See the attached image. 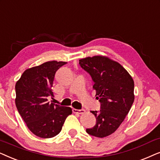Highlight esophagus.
Segmentation results:
<instances>
[{"label": "esophagus", "instance_id": "obj_1", "mask_svg": "<svg viewBox=\"0 0 160 160\" xmlns=\"http://www.w3.org/2000/svg\"><path fill=\"white\" fill-rule=\"evenodd\" d=\"M72 111H73V112H74V113L83 114V113H85V112H86V110H85L84 109L78 110V109H74V108H73V109H72Z\"/></svg>", "mask_w": 160, "mask_h": 160}]
</instances>
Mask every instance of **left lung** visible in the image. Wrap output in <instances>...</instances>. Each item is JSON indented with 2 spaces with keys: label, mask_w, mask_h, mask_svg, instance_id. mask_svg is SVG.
<instances>
[{
  "label": "left lung",
  "mask_w": 160,
  "mask_h": 160,
  "mask_svg": "<svg viewBox=\"0 0 160 160\" xmlns=\"http://www.w3.org/2000/svg\"><path fill=\"white\" fill-rule=\"evenodd\" d=\"M79 64L92 78L96 99L101 105L99 111H91L97 122L86 132L107 137L118 128L130 110L135 99L133 79L120 63L107 57H88L80 59Z\"/></svg>",
  "instance_id": "obj_1"
}]
</instances>
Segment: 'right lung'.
<instances>
[{"mask_svg":"<svg viewBox=\"0 0 160 160\" xmlns=\"http://www.w3.org/2000/svg\"><path fill=\"white\" fill-rule=\"evenodd\" d=\"M63 61H48L23 72L15 85V104L19 113L34 135L50 138L60 133L72 108L50 103L55 72Z\"/></svg>","mask_w":160,"mask_h":160,"instance_id":"obj_1","label":"right lung"}]
</instances>
